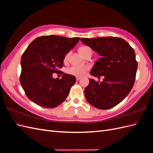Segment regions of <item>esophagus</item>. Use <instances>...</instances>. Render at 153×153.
Returning a JSON list of instances; mask_svg holds the SVG:
<instances>
[{"label": "esophagus", "mask_w": 153, "mask_h": 153, "mask_svg": "<svg viewBox=\"0 0 153 153\" xmlns=\"http://www.w3.org/2000/svg\"><path fill=\"white\" fill-rule=\"evenodd\" d=\"M76 80H77V81L80 80L81 79V77H78V76H77V77L76 78Z\"/></svg>", "instance_id": "1"}]
</instances>
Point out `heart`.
Instances as JSON below:
<instances>
[{"instance_id": "heart-1", "label": "heart", "mask_w": 153, "mask_h": 153, "mask_svg": "<svg viewBox=\"0 0 153 153\" xmlns=\"http://www.w3.org/2000/svg\"><path fill=\"white\" fill-rule=\"evenodd\" d=\"M91 48L87 47H82L81 48H79V52L82 55L84 54L86 51H87L88 50H90ZM69 56V53H68L66 55V59H67ZM89 68L87 66H84V67H80V66H72L71 68H69V69H68V73L71 74V75H75L76 76H82L85 75V73L87 72V71L88 70Z\"/></svg>"}]
</instances>
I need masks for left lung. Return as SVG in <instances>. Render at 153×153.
Returning a JSON list of instances; mask_svg holds the SVG:
<instances>
[{"label": "left lung", "mask_w": 153, "mask_h": 153, "mask_svg": "<svg viewBox=\"0 0 153 153\" xmlns=\"http://www.w3.org/2000/svg\"><path fill=\"white\" fill-rule=\"evenodd\" d=\"M80 41L101 57L90 74L104 76L100 83L89 79L84 91L86 100L97 108H112L126 98L135 83L138 66L135 51L127 41L116 37L81 38Z\"/></svg>", "instance_id": "1"}]
</instances>
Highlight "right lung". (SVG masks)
<instances>
[{
    "label": "right lung",
    "instance_id": "right-lung-1",
    "mask_svg": "<svg viewBox=\"0 0 153 153\" xmlns=\"http://www.w3.org/2000/svg\"><path fill=\"white\" fill-rule=\"evenodd\" d=\"M79 40V38L44 36L32 41L20 62V83L29 100L51 108L66 99L71 87L75 84V76L64 73L61 79H59L53 78V73L61 71L59 69L63 66L66 55Z\"/></svg>",
    "mask_w": 153,
    "mask_h": 153
}]
</instances>
